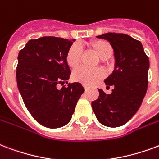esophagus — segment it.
Instances as JSON below:
<instances>
[{
    "instance_id": "obj_1",
    "label": "esophagus",
    "mask_w": 159,
    "mask_h": 159,
    "mask_svg": "<svg viewBox=\"0 0 159 159\" xmlns=\"http://www.w3.org/2000/svg\"><path fill=\"white\" fill-rule=\"evenodd\" d=\"M84 89H85V90H86V91H87V90H88V89H89V88H88V87H87V86H84Z\"/></svg>"
}]
</instances>
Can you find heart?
I'll return each instance as SVG.
<instances>
[{
    "label": "heart",
    "instance_id": "1",
    "mask_svg": "<svg viewBox=\"0 0 159 159\" xmlns=\"http://www.w3.org/2000/svg\"><path fill=\"white\" fill-rule=\"evenodd\" d=\"M89 46L93 50L102 60L109 59L113 54V47L104 39H94L90 41ZM82 57V50L76 44H73L68 49L66 55V62L70 68L75 69L79 66ZM105 76V72L101 69L92 70L86 67L77 69L72 74V79L86 86L94 85Z\"/></svg>",
    "mask_w": 159,
    "mask_h": 159
}]
</instances>
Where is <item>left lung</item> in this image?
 <instances>
[{
  "instance_id": "left-lung-1",
  "label": "left lung",
  "mask_w": 159,
  "mask_h": 159,
  "mask_svg": "<svg viewBox=\"0 0 159 159\" xmlns=\"http://www.w3.org/2000/svg\"><path fill=\"white\" fill-rule=\"evenodd\" d=\"M112 45L116 66L104 83L115 88L110 94L98 89L92 108L101 124L118 127L130 120L139 109L148 85L149 59L142 43L125 34L107 33L97 36Z\"/></svg>"
}]
</instances>
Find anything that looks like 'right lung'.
Segmentation results:
<instances>
[{
  "instance_id": "right-lung-1",
  "label": "right lung",
  "mask_w": 159,
  "mask_h": 159,
  "mask_svg": "<svg viewBox=\"0 0 159 159\" xmlns=\"http://www.w3.org/2000/svg\"><path fill=\"white\" fill-rule=\"evenodd\" d=\"M74 41L53 36L30 39L17 56L18 90L29 112L45 127L68 124L84 92L80 83L67 82L70 70L66 55ZM64 82L68 86L59 89L58 84Z\"/></svg>"
}]
</instances>
